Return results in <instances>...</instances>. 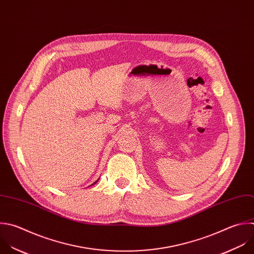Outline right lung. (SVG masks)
<instances>
[{"label":"right lung","instance_id":"1","mask_svg":"<svg viewBox=\"0 0 254 254\" xmlns=\"http://www.w3.org/2000/svg\"><path fill=\"white\" fill-rule=\"evenodd\" d=\"M99 180H100V179H99ZM99 180H98V181H97V182H95V184H97V183H98V182H99ZM95 184H94V185H95ZM92 186H93V185H92Z\"/></svg>","mask_w":254,"mask_h":254}]
</instances>
